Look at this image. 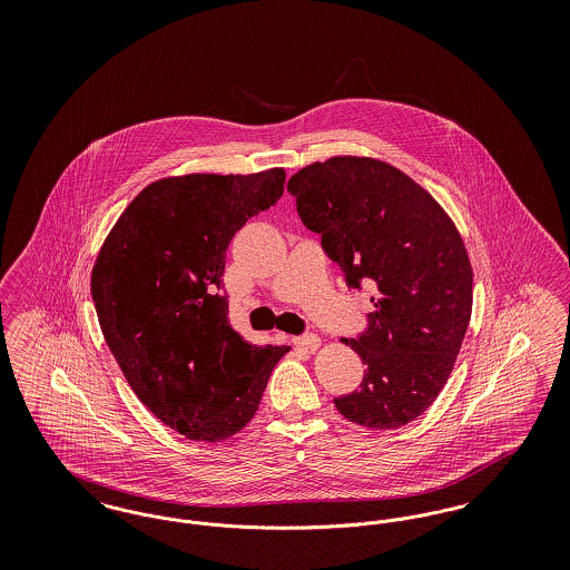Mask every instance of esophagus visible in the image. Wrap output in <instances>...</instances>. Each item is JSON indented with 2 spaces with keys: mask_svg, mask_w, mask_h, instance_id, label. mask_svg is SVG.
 Returning a JSON list of instances; mask_svg holds the SVG:
<instances>
[{
  "mask_svg": "<svg viewBox=\"0 0 570 570\" xmlns=\"http://www.w3.org/2000/svg\"><path fill=\"white\" fill-rule=\"evenodd\" d=\"M293 344L297 346L298 351L316 353L321 348V337L318 335H298V337H293Z\"/></svg>",
  "mask_w": 570,
  "mask_h": 570,
  "instance_id": "esophagus-1",
  "label": "esophagus"
}]
</instances>
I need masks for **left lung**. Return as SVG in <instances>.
Listing matches in <instances>:
<instances>
[{"label": "left lung", "mask_w": 570, "mask_h": 570, "mask_svg": "<svg viewBox=\"0 0 570 570\" xmlns=\"http://www.w3.org/2000/svg\"><path fill=\"white\" fill-rule=\"evenodd\" d=\"M288 190L348 286L374 284L370 328L342 337L365 376L335 407L370 430L402 428L434 404L470 323L472 265L460 230L430 191L376 158L307 164Z\"/></svg>", "instance_id": "obj_1"}]
</instances>
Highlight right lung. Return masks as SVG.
Returning <instances> with one entry per match:
<instances>
[{"mask_svg":"<svg viewBox=\"0 0 570 570\" xmlns=\"http://www.w3.org/2000/svg\"><path fill=\"white\" fill-rule=\"evenodd\" d=\"M284 181V168L164 177L138 191L98 252L91 297L110 353L136 397L190 440L244 430L291 351L245 342L222 295L230 239Z\"/></svg>","mask_w":570,"mask_h":570,"instance_id":"obj_1","label":"right lung"}]
</instances>
